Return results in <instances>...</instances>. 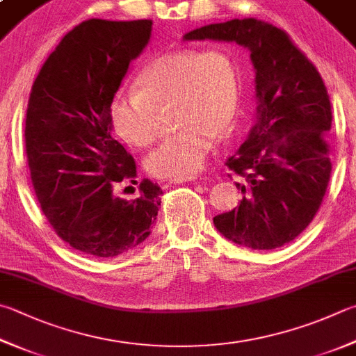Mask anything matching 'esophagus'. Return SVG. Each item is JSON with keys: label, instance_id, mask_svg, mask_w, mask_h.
<instances>
[{"label": "esophagus", "instance_id": "obj_1", "mask_svg": "<svg viewBox=\"0 0 356 356\" xmlns=\"http://www.w3.org/2000/svg\"><path fill=\"white\" fill-rule=\"evenodd\" d=\"M195 175H189V177H179V178H170L169 183L172 184H179V183H189V181H195Z\"/></svg>", "mask_w": 356, "mask_h": 356}]
</instances>
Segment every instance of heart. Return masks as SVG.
Listing matches in <instances>:
<instances>
[{
  "mask_svg": "<svg viewBox=\"0 0 356 356\" xmlns=\"http://www.w3.org/2000/svg\"><path fill=\"white\" fill-rule=\"evenodd\" d=\"M138 86L119 91L113 99V129L125 143L150 145L159 135L156 106L173 102V120L179 129L147 156V170L159 178L198 172L217 133L229 130L237 118L240 76L236 60L221 48L167 52L144 66Z\"/></svg>",
  "mask_w": 356,
  "mask_h": 356,
  "instance_id": "heart-1",
  "label": "heart"
}]
</instances>
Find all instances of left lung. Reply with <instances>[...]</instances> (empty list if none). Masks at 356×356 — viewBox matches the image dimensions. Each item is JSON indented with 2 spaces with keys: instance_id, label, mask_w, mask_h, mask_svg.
<instances>
[{
  "instance_id": "8db88e82",
  "label": "left lung",
  "mask_w": 356,
  "mask_h": 356,
  "mask_svg": "<svg viewBox=\"0 0 356 356\" xmlns=\"http://www.w3.org/2000/svg\"><path fill=\"white\" fill-rule=\"evenodd\" d=\"M184 40L234 42L256 71V124L226 165L245 183L232 211L213 217L221 236L251 250L296 238L316 216L330 179L327 133L332 105L323 77L282 29L231 19L187 32Z\"/></svg>"
}]
</instances>
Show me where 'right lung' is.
<instances>
[{"label":"right lung","mask_w":356,"mask_h":356,"mask_svg":"<svg viewBox=\"0 0 356 356\" xmlns=\"http://www.w3.org/2000/svg\"><path fill=\"white\" fill-rule=\"evenodd\" d=\"M152 19L91 18L62 38L29 96L26 153L40 207L57 236L91 257H116L150 236L161 187L135 200L115 189L136 183V164L111 136L110 105L129 65L149 44Z\"/></svg>","instance_id":"obj_1"}]
</instances>
